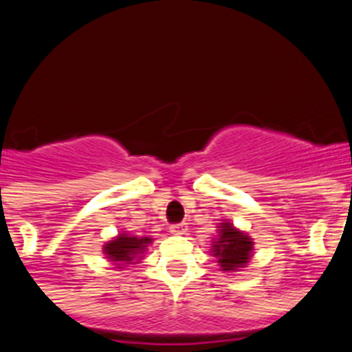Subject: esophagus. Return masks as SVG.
<instances>
[{
  "mask_svg": "<svg viewBox=\"0 0 352 352\" xmlns=\"http://www.w3.org/2000/svg\"><path fill=\"white\" fill-rule=\"evenodd\" d=\"M170 232L175 236H180V234H186L187 232V224H173L170 226Z\"/></svg>",
  "mask_w": 352,
  "mask_h": 352,
  "instance_id": "1",
  "label": "esophagus"
}]
</instances>
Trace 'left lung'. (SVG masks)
Wrapping results in <instances>:
<instances>
[{
  "label": "left lung",
  "mask_w": 352,
  "mask_h": 352,
  "mask_svg": "<svg viewBox=\"0 0 352 352\" xmlns=\"http://www.w3.org/2000/svg\"><path fill=\"white\" fill-rule=\"evenodd\" d=\"M219 234L212 239L210 254L224 272H236L246 267L254 255V239L241 229L234 228L229 221L217 226Z\"/></svg>",
  "instance_id": "obj_1"
}]
</instances>
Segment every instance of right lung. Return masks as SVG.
<instances>
[{
	"instance_id": "1",
	"label": "right lung",
	"mask_w": 352,
	"mask_h": 352,
	"mask_svg": "<svg viewBox=\"0 0 352 352\" xmlns=\"http://www.w3.org/2000/svg\"><path fill=\"white\" fill-rule=\"evenodd\" d=\"M153 241L154 239L147 236L139 238V236L128 234L126 231H121L102 246V254L106 255L107 261L113 262L114 267L124 269L130 264H139Z\"/></svg>"
}]
</instances>
